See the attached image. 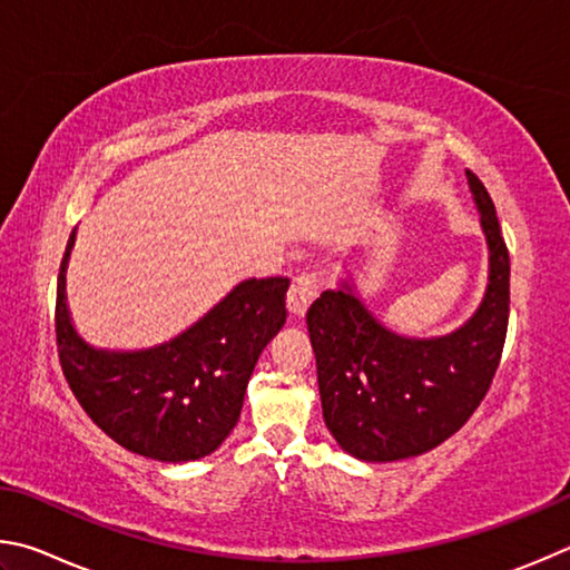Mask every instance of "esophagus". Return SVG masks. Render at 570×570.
I'll list each match as a JSON object with an SVG mask.
<instances>
[{
  "label": "esophagus",
  "instance_id": "34e87169",
  "mask_svg": "<svg viewBox=\"0 0 570 570\" xmlns=\"http://www.w3.org/2000/svg\"><path fill=\"white\" fill-rule=\"evenodd\" d=\"M317 297V277L315 275H297L287 293V311L295 317H303L307 307Z\"/></svg>",
  "mask_w": 570,
  "mask_h": 570
}]
</instances>
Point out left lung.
Segmentation results:
<instances>
[{
  "label": "left lung",
  "instance_id": "left-lung-1",
  "mask_svg": "<svg viewBox=\"0 0 570 570\" xmlns=\"http://www.w3.org/2000/svg\"><path fill=\"white\" fill-rule=\"evenodd\" d=\"M465 175L488 243V287L471 321L443 337L397 335L347 283L307 311L325 425L361 461H403L448 441L481 405L501 363L511 259L491 195L471 169Z\"/></svg>",
  "mask_w": 570,
  "mask_h": 570
}]
</instances>
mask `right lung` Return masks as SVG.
<instances>
[{
    "label": "right lung",
    "mask_w": 570,
    "mask_h": 570,
    "mask_svg": "<svg viewBox=\"0 0 570 570\" xmlns=\"http://www.w3.org/2000/svg\"><path fill=\"white\" fill-rule=\"evenodd\" d=\"M69 235L57 277V353L79 405L127 451L163 463L197 461L225 441L247 381L285 325L291 279H245L169 343L135 353L97 351L77 335L65 297Z\"/></svg>",
    "instance_id": "1"
}]
</instances>
